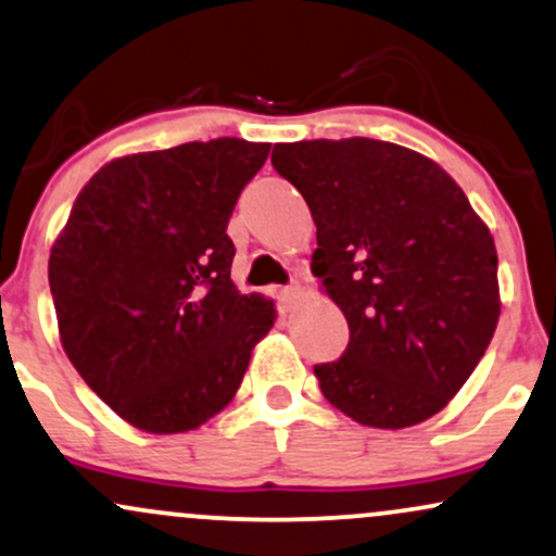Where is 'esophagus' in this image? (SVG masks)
<instances>
[{
	"instance_id": "obj_1",
	"label": "esophagus",
	"mask_w": 556,
	"mask_h": 556,
	"mask_svg": "<svg viewBox=\"0 0 556 556\" xmlns=\"http://www.w3.org/2000/svg\"><path fill=\"white\" fill-rule=\"evenodd\" d=\"M299 296H302V289H299V286H286V289L278 291V299L280 304H283V309H293L299 302Z\"/></svg>"
}]
</instances>
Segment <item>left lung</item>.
<instances>
[{"mask_svg": "<svg viewBox=\"0 0 556 556\" xmlns=\"http://www.w3.org/2000/svg\"><path fill=\"white\" fill-rule=\"evenodd\" d=\"M273 166L317 226L312 276L351 341L319 390L364 427L406 429L458 395L500 319L497 247L458 181L395 142H278Z\"/></svg>", "mask_w": 556, "mask_h": 556, "instance_id": "left-lung-1", "label": "left lung"}]
</instances>
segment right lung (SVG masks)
<instances>
[{"label":"right lung","instance_id":"add662e5","mask_svg":"<svg viewBox=\"0 0 556 556\" xmlns=\"http://www.w3.org/2000/svg\"><path fill=\"white\" fill-rule=\"evenodd\" d=\"M267 153L218 137L109 161L51 247L64 354L135 429L179 434L220 414L276 325V302L231 280L226 233Z\"/></svg>","mask_w":556,"mask_h":556}]
</instances>
